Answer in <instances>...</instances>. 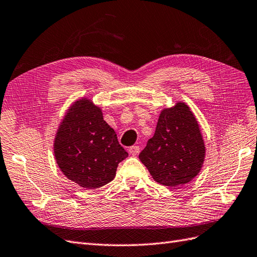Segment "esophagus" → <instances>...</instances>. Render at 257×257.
Segmentation results:
<instances>
[{
    "label": "esophagus",
    "mask_w": 257,
    "mask_h": 257,
    "mask_svg": "<svg viewBox=\"0 0 257 257\" xmlns=\"http://www.w3.org/2000/svg\"><path fill=\"white\" fill-rule=\"evenodd\" d=\"M128 151H130V154L133 156V157L137 156L138 154H140V147H138V146H132V147H130Z\"/></svg>",
    "instance_id": "obj_1"
}]
</instances>
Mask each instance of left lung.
<instances>
[{
	"label": "left lung",
	"instance_id": "8db88e82",
	"mask_svg": "<svg viewBox=\"0 0 257 257\" xmlns=\"http://www.w3.org/2000/svg\"><path fill=\"white\" fill-rule=\"evenodd\" d=\"M205 147L199 124L184 102L164 109L155 135L140 154V160L157 183L177 187L191 182L201 170Z\"/></svg>",
	"mask_w": 257,
	"mask_h": 257
}]
</instances>
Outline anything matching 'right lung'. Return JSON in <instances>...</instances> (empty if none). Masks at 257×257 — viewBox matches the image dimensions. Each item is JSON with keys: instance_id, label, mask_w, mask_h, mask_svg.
<instances>
[{"instance_id": "obj_1", "label": "right lung", "mask_w": 257, "mask_h": 257, "mask_svg": "<svg viewBox=\"0 0 257 257\" xmlns=\"http://www.w3.org/2000/svg\"><path fill=\"white\" fill-rule=\"evenodd\" d=\"M54 152L61 172L87 189L111 182L117 164L128 156L101 110L86 98L68 110L57 131Z\"/></svg>"}]
</instances>
